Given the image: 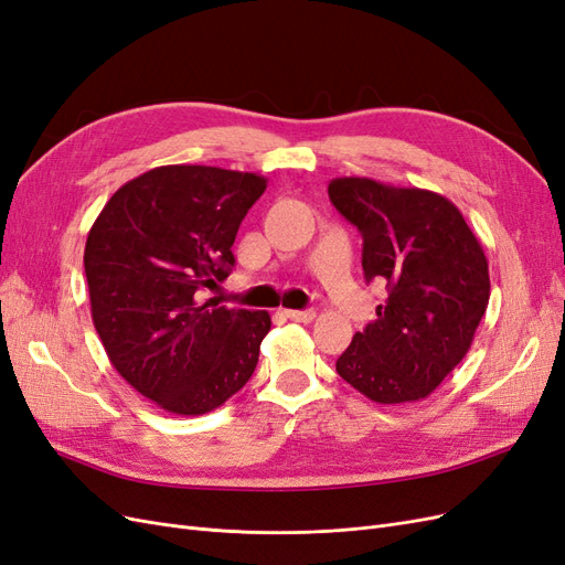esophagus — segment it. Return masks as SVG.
Here are the masks:
<instances>
[{
  "label": "esophagus",
  "mask_w": 565,
  "mask_h": 565,
  "mask_svg": "<svg viewBox=\"0 0 565 565\" xmlns=\"http://www.w3.org/2000/svg\"><path fill=\"white\" fill-rule=\"evenodd\" d=\"M285 316L295 322H311L316 318V311H285Z\"/></svg>",
  "instance_id": "34e87169"
}]
</instances>
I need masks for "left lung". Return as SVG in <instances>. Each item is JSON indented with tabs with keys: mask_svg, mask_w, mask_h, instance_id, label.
Returning a JSON list of instances; mask_svg holds the SVG:
<instances>
[{
	"mask_svg": "<svg viewBox=\"0 0 565 565\" xmlns=\"http://www.w3.org/2000/svg\"><path fill=\"white\" fill-rule=\"evenodd\" d=\"M328 193L363 235L365 280L388 289L377 320L337 358L339 377L382 405L422 401L469 353L486 316L483 247L455 204L434 191L341 177Z\"/></svg>",
	"mask_w": 565,
	"mask_h": 565,
	"instance_id": "1",
	"label": "left lung"
}]
</instances>
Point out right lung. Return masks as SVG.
Instances as JSON below:
<instances>
[{
  "label": "right lung",
  "mask_w": 565,
  "mask_h": 565,
  "mask_svg": "<svg viewBox=\"0 0 565 565\" xmlns=\"http://www.w3.org/2000/svg\"><path fill=\"white\" fill-rule=\"evenodd\" d=\"M266 183L221 167H156L117 188L87 235L94 328L119 377L167 413H212L259 363L268 311L204 301L200 289L226 280Z\"/></svg>",
  "instance_id": "1"
}]
</instances>
